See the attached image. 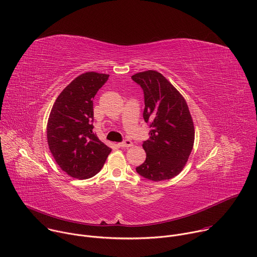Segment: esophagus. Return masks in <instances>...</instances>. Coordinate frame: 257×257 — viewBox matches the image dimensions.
I'll return each instance as SVG.
<instances>
[{
	"label": "esophagus",
	"mask_w": 257,
	"mask_h": 257,
	"mask_svg": "<svg viewBox=\"0 0 257 257\" xmlns=\"http://www.w3.org/2000/svg\"><path fill=\"white\" fill-rule=\"evenodd\" d=\"M119 148H131V146L133 145V143L130 141V140H125V141H123V142H121V143H118L117 144Z\"/></svg>",
	"instance_id": "34e87169"
}]
</instances>
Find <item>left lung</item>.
Returning a JSON list of instances; mask_svg holds the SVG:
<instances>
[{"label": "left lung", "mask_w": 257, "mask_h": 257, "mask_svg": "<svg viewBox=\"0 0 257 257\" xmlns=\"http://www.w3.org/2000/svg\"><path fill=\"white\" fill-rule=\"evenodd\" d=\"M131 78L143 89V118L152 129L150 138L142 144L146 160L136 172L155 182L174 178L185 167L194 143L187 102L158 71L139 72Z\"/></svg>", "instance_id": "obj_1"}]
</instances>
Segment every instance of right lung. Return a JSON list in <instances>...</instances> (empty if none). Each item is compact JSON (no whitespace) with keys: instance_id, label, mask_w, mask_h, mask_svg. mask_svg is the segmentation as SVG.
<instances>
[{"instance_id":"right-lung-1","label":"right lung","mask_w":257,"mask_h":257,"mask_svg":"<svg viewBox=\"0 0 257 257\" xmlns=\"http://www.w3.org/2000/svg\"><path fill=\"white\" fill-rule=\"evenodd\" d=\"M108 74L86 72L57 97L47 125L50 151L59 167L72 178L88 179L102 168L112 150L92 132L93 102Z\"/></svg>"}]
</instances>
